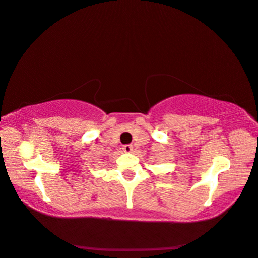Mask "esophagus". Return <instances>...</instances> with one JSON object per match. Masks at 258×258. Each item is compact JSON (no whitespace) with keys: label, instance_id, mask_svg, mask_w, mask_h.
I'll return each instance as SVG.
<instances>
[{"label":"esophagus","instance_id":"34e87169","mask_svg":"<svg viewBox=\"0 0 258 258\" xmlns=\"http://www.w3.org/2000/svg\"><path fill=\"white\" fill-rule=\"evenodd\" d=\"M133 150H134V147L132 146V144H125V146H123V151L126 154L133 153Z\"/></svg>","mask_w":258,"mask_h":258}]
</instances>
